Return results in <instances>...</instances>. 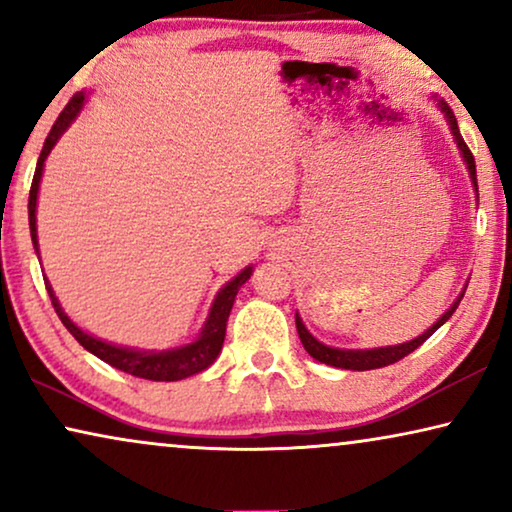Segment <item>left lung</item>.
Instances as JSON below:
<instances>
[{
	"mask_svg": "<svg viewBox=\"0 0 512 512\" xmlns=\"http://www.w3.org/2000/svg\"><path fill=\"white\" fill-rule=\"evenodd\" d=\"M431 100L436 102V107L440 114L445 116L447 121V128H450L452 137H454V144H457L459 149V156L461 160L466 163V170H468V177H471V184H473V191H475V198H478V174H475V158L473 153L468 151V146L464 139H461V132H459V125H457V118H454L452 109L447 107L445 100H440L438 95H431ZM468 286V284H466ZM466 289L459 293L457 300L450 305V310L443 312V317H440L436 324L426 328V331L422 335H417V338H412L408 342H401V345H387V347H373V349H338V347H328L324 345V342H319L314 335L307 331L303 319H300V314L296 312V328H298V335H300V342H303L305 352L312 356V359H317L321 363H326V366H333V368H345V370H373V368H384L389 366V363H396L401 361L403 356H408L415 352V349L422 345V342H426L431 338L433 333L438 331L440 326L445 324L447 319L452 317L454 310H457L461 298H464Z\"/></svg>",
	"mask_w": 512,
	"mask_h": 512,
	"instance_id": "obj_1",
	"label": "left lung"
}]
</instances>
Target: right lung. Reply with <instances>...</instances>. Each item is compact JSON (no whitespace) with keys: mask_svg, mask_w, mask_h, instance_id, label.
Here are the masks:
<instances>
[{"mask_svg":"<svg viewBox=\"0 0 512 512\" xmlns=\"http://www.w3.org/2000/svg\"><path fill=\"white\" fill-rule=\"evenodd\" d=\"M86 90L76 93L62 114L58 116V121L48 132L44 149H41V156L37 160V172H34L32 179V188H30V202H27V214H30V235H32V244L34 251L39 254V240H37V200H39V184L41 177H44V165L46 158L51 156L53 146L58 144V139L65 135L69 125L76 121V116L81 114V109L86 107L88 102ZM41 261V258H39ZM254 272V265H247L240 275H235L230 279L228 284H223L219 293H216L212 300V307H209V314L202 324L200 333L195 335L191 342L179 347H170V349H137V347H123V345H114V342H107L102 338H95L88 331H83L81 326H76L72 319L67 317V312L62 310L58 296H55L53 286L48 284V279L44 277L46 282V291L51 296V303L58 312V317L69 333L79 340V345L83 349H88L90 354H95L97 359H102L109 366H114L123 373L142 377V380H153V382H177V380H186L195 373H202V370L212 366L216 361V356L221 354L223 347V338H226V324L230 317V310H233L235 296L240 291V286L247 282Z\"/></svg>","mask_w":512,"mask_h":512,"instance_id":"1","label":"right lung"}]
</instances>
